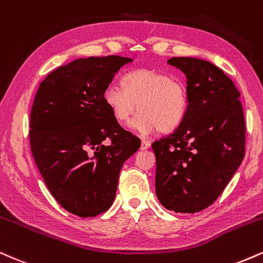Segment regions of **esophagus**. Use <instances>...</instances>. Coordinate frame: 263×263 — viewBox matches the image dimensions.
<instances>
[{
    "mask_svg": "<svg viewBox=\"0 0 263 263\" xmlns=\"http://www.w3.org/2000/svg\"><path fill=\"white\" fill-rule=\"evenodd\" d=\"M150 147V143L146 140H141V145H140V149L141 150H147Z\"/></svg>",
    "mask_w": 263,
    "mask_h": 263,
    "instance_id": "34e87169",
    "label": "esophagus"
}]
</instances>
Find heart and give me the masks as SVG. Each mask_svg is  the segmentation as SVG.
Masks as SVG:
<instances>
[{"mask_svg":"<svg viewBox=\"0 0 263 263\" xmlns=\"http://www.w3.org/2000/svg\"><path fill=\"white\" fill-rule=\"evenodd\" d=\"M122 85L110 83L103 93L107 107L120 124L130 122L138 106L141 112L134 128L141 133H170L183 122L188 96L180 80L162 71L139 69L125 73Z\"/></svg>","mask_w":263,"mask_h":263,"instance_id":"1","label":"heart"}]
</instances>
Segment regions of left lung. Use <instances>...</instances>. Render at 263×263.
Segmentation results:
<instances>
[{"instance_id": "8db88e82", "label": "left lung", "mask_w": 263, "mask_h": 263, "mask_svg": "<svg viewBox=\"0 0 263 263\" xmlns=\"http://www.w3.org/2000/svg\"><path fill=\"white\" fill-rule=\"evenodd\" d=\"M187 79L188 108L172 134L153 143L157 199L168 211L196 213L223 193L245 156L240 92L209 61L172 58Z\"/></svg>"}]
</instances>
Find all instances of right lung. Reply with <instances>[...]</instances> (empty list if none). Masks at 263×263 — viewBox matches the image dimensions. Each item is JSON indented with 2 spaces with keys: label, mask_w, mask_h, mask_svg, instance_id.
Masks as SVG:
<instances>
[{
  "label": "right lung",
  "mask_w": 263,
  "mask_h": 263,
  "mask_svg": "<svg viewBox=\"0 0 263 263\" xmlns=\"http://www.w3.org/2000/svg\"><path fill=\"white\" fill-rule=\"evenodd\" d=\"M132 61L118 55L77 59L49 73L34 98V161L59 204L81 218L112 205L123 163L140 147L103 98L116 72Z\"/></svg>",
  "instance_id": "1"
}]
</instances>
